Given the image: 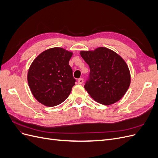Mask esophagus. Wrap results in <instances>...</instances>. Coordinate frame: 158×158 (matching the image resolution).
<instances>
[{"instance_id":"1","label":"esophagus","mask_w":158,"mask_h":158,"mask_svg":"<svg viewBox=\"0 0 158 158\" xmlns=\"http://www.w3.org/2000/svg\"><path fill=\"white\" fill-rule=\"evenodd\" d=\"M84 82V79L83 78H79L78 80V82L79 84H82Z\"/></svg>"}]
</instances>
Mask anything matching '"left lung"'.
Returning a JSON list of instances; mask_svg holds the SVG:
<instances>
[{
  "label": "left lung",
  "instance_id": "left-lung-1",
  "mask_svg": "<svg viewBox=\"0 0 158 158\" xmlns=\"http://www.w3.org/2000/svg\"><path fill=\"white\" fill-rule=\"evenodd\" d=\"M80 55L90 70L84 85L90 96L107 106L120 100L131 84L125 61L116 52L102 47L94 51H81Z\"/></svg>",
  "mask_w": 158,
  "mask_h": 158
}]
</instances>
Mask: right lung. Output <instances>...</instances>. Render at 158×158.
I'll use <instances>...</instances> for the list:
<instances>
[{"label":"right lung","instance_id":"obj_1","mask_svg":"<svg viewBox=\"0 0 158 158\" xmlns=\"http://www.w3.org/2000/svg\"><path fill=\"white\" fill-rule=\"evenodd\" d=\"M73 52L63 48L47 49L36 57L27 73L33 96L46 106L59 105L69 97L76 80L69 60Z\"/></svg>","mask_w":158,"mask_h":158}]
</instances>
